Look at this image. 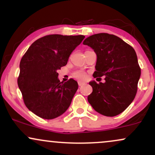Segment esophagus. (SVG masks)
Here are the masks:
<instances>
[{
    "label": "esophagus",
    "mask_w": 155,
    "mask_h": 155,
    "mask_svg": "<svg viewBox=\"0 0 155 155\" xmlns=\"http://www.w3.org/2000/svg\"><path fill=\"white\" fill-rule=\"evenodd\" d=\"M78 84H79V87H81V86H82V85L85 84V83L81 82V81H78Z\"/></svg>",
    "instance_id": "esophagus-1"
}]
</instances>
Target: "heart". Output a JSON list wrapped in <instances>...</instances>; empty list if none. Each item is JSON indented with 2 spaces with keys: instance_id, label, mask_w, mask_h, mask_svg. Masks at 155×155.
<instances>
[{
  "instance_id": "heart-1",
  "label": "heart",
  "mask_w": 155,
  "mask_h": 155,
  "mask_svg": "<svg viewBox=\"0 0 155 155\" xmlns=\"http://www.w3.org/2000/svg\"><path fill=\"white\" fill-rule=\"evenodd\" d=\"M73 76H74V77L76 78V79L79 80H84L87 78V74L84 72L81 71L74 72Z\"/></svg>"
}]
</instances>
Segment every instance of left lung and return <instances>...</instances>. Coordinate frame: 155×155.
<instances>
[{
	"label": "left lung",
	"mask_w": 155,
	"mask_h": 155,
	"mask_svg": "<svg viewBox=\"0 0 155 155\" xmlns=\"http://www.w3.org/2000/svg\"><path fill=\"white\" fill-rule=\"evenodd\" d=\"M83 44L91 47L97 55L94 78H105L104 83H89L92 92L88 95V102L101 114L117 116L128 107L136 95L140 68L136 51L122 39L108 33L90 35Z\"/></svg>",
	"instance_id": "1"
}]
</instances>
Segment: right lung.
Masks as SVG:
<instances>
[{
	"instance_id": "add662e5",
	"label": "right lung",
	"mask_w": 155,
	"mask_h": 155,
	"mask_svg": "<svg viewBox=\"0 0 155 155\" xmlns=\"http://www.w3.org/2000/svg\"><path fill=\"white\" fill-rule=\"evenodd\" d=\"M84 35H49L31 44L21 59L18 87L30 111L45 120L65 113L78 90L70 79L60 81L57 71L65 66L69 56Z\"/></svg>"
}]
</instances>
